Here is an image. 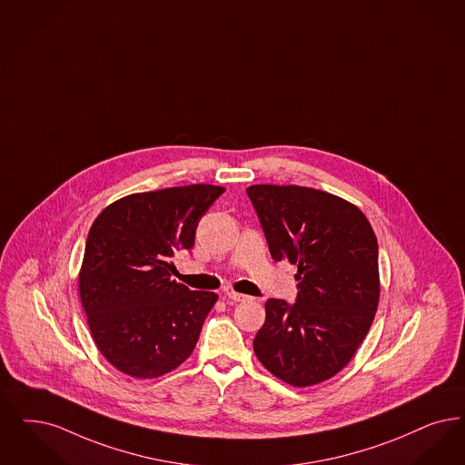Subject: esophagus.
Segmentation results:
<instances>
[{
	"mask_svg": "<svg viewBox=\"0 0 465 465\" xmlns=\"http://www.w3.org/2000/svg\"><path fill=\"white\" fill-rule=\"evenodd\" d=\"M224 298L230 299V301H233V302H243V301L249 299V296L239 294V292H235V291H226V292H224Z\"/></svg>",
	"mask_w": 465,
	"mask_h": 465,
	"instance_id": "1",
	"label": "esophagus"
}]
</instances>
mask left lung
Here are the masks:
<instances>
[{
    "instance_id": "8db88e82",
    "label": "left lung",
    "mask_w": 465,
    "mask_h": 465,
    "mask_svg": "<svg viewBox=\"0 0 465 465\" xmlns=\"http://www.w3.org/2000/svg\"><path fill=\"white\" fill-rule=\"evenodd\" d=\"M247 195L270 254L298 266L294 304L268 299L254 353L280 381L306 388L342 371L379 304V247L356 205L315 188L252 185Z\"/></svg>"
}]
</instances>
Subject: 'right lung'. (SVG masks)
<instances>
[{
    "mask_svg": "<svg viewBox=\"0 0 465 465\" xmlns=\"http://www.w3.org/2000/svg\"><path fill=\"white\" fill-rule=\"evenodd\" d=\"M223 186H173L131 193L94 220L79 272V296L94 344L117 371L153 379L192 354L218 294L171 280L174 251Z\"/></svg>",
    "mask_w": 465,
    "mask_h": 465,
    "instance_id": "add662e5",
    "label": "right lung"
}]
</instances>
